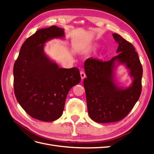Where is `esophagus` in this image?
<instances>
[{
  "instance_id": "esophagus-1",
  "label": "esophagus",
  "mask_w": 154,
  "mask_h": 154,
  "mask_svg": "<svg viewBox=\"0 0 154 154\" xmlns=\"http://www.w3.org/2000/svg\"><path fill=\"white\" fill-rule=\"evenodd\" d=\"M80 76H81L82 80H83V79H84V78H85V76H86L85 73L84 72H83V71H80Z\"/></svg>"
}]
</instances>
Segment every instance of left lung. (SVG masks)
I'll return each mask as SVG.
<instances>
[{
    "label": "left lung",
    "mask_w": 154,
    "mask_h": 154,
    "mask_svg": "<svg viewBox=\"0 0 154 154\" xmlns=\"http://www.w3.org/2000/svg\"><path fill=\"white\" fill-rule=\"evenodd\" d=\"M118 53L109 61L88 58L84 63L87 78L83 80L88 113L97 123L116 122L127 116L141 93L143 67L134 46L122 36L113 33ZM121 64L129 69L133 82L129 87L119 86L115 70Z\"/></svg>",
    "instance_id": "left-lung-1"
}]
</instances>
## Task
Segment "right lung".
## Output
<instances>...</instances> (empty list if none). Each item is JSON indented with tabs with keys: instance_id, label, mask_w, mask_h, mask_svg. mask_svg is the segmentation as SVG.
Listing matches in <instances>:
<instances>
[{
	"instance_id": "1",
	"label": "right lung",
	"mask_w": 154,
	"mask_h": 154,
	"mask_svg": "<svg viewBox=\"0 0 154 154\" xmlns=\"http://www.w3.org/2000/svg\"><path fill=\"white\" fill-rule=\"evenodd\" d=\"M64 29L53 26L29 36L14 64V92L32 118L51 122L61 117L69 91L81 81L78 68H60L44 52L45 44L63 38Z\"/></svg>"
}]
</instances>
